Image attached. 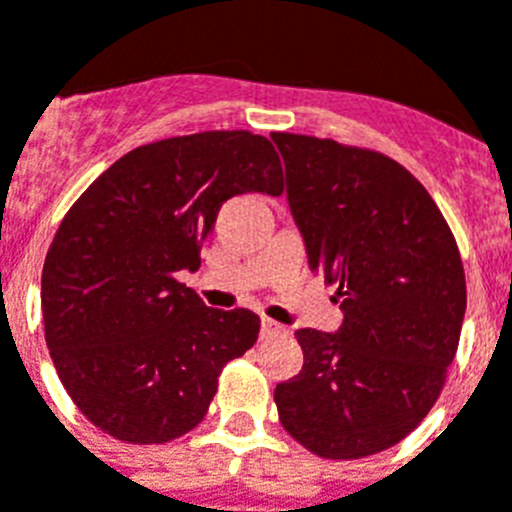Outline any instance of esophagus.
Wrapping results in <instances>:
<instances>
[{"instance_id": "obj_1", "label": "esophagus", "mask_w": 512, "mask_h": 512, "mask_svg": "<svg viewBox=\"0 0 512 512\" xmlns=\"http://www.w3.org/2000/svg\"><path fill=\"white\" fill-rule=\"evenodd\" d=\"M280 332H285V329H282L277 322H272V319H264V322H261V337L280 335Z\"/></svg>"}]
</instances>
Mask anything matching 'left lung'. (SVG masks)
<instances>
[{
  "mask_svg": "<svg viewBox=\"0 0 512 512\" xmlns=\"http://www.w3.org/2000/svg\"><path fill=\"white\" fill-rule=\"evenodd\" d=\"M308 266L335 285L337 332L298 329L303 369L277 384L287 434L319 458L382 453L437 403L466 316V274L434 198L390 156L274 133Z\"/></svg>",
  "mask_w": 512,
  "mask_h": 512,
  "instance_id": "8db88e82",
  "label": "left lung"
}]
</instances>
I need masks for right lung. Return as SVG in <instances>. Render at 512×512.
Returning a JSON list of instances; mask_svg holds the SVG:
<instances>
[{"label": "right lung", "mask_w": 512, "mask_h": 512, "mask_svg": "<svg viewBox=\"0 0 512 512\" xmlns=\"http://www.w3.org/2000/svg\"><path fill=\"white\" fill-rule=\"evenodd\" d=\"M240 193L280 196V156L264 135L209 130L133 149L62 219L41 274L46 345L101 432L130 445L183 437L225 363L253 348L259 316L209 308L177 282Z\"/></svg>", "instance_id": "add662e5"}]
</instances>
